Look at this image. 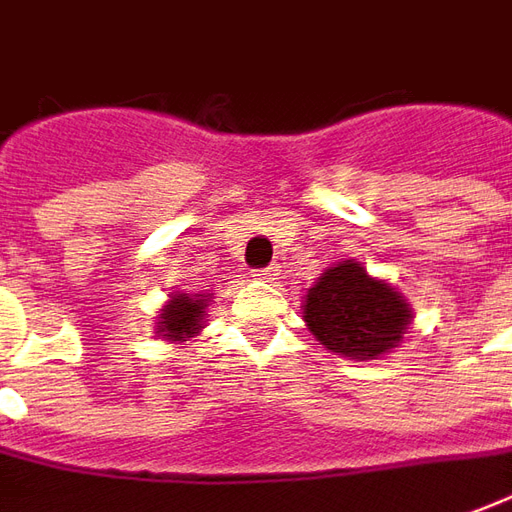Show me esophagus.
Wrapping results in <instances>:
<instances>
[{"instance_id": "obj_1", "label": "esophagus", "mask_w": 512, "mask_h": 512, "mask_svg": "<svg viewBox=\"0 0 512 512\" xmlns=\"http://www.w3.org/2000/svg\"><path fill=\"white\" fill-rule=\"evenodd\" d=\"M256 276L264 278V281H267V278L278 276V270H276V267H264V270H256Z\"/></svg>"}]
</instances>
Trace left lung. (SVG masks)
I'll list each match as a JSON object with an SVG mask.
<instances>
[{
	"instance_id": "1",
	"label": "left lung",
	"mask_w": 512,
	"mask_h": 512,
	"mask_svg": "<svg viewBox=\"0 0 512 512\" xmlns=\"http://www.w3.org/2000/svg\"><path fill=\"white\" fill-rule=\"evenodd\" d=\"M303 320L317 343L351 359H376L410 329L407 298L354 259L329 267L306 292Z\"/></svg>"
}]
</instances>
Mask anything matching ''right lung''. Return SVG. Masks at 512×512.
I'll use <instances>...</instances> for the list:
<instances>
[{
	"label": "right lung",
	"mask_w": 512,
	"mask_h": 512,
	"mask_svg": "<svg viewBox=\"0 0 512 512\" xmlns=\"http://www.w3.org/2000/svg\"><path fill=\"white\" fill-rule=\"evenodd\" d=\"M206 306H209V292L189 295V292H175L169 295L167 306L158 317V337L169 343H186L189 337H197L203 323H206Z\"/></svg>",
	"instance_id": "obj_1"
}]
</instances>
